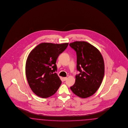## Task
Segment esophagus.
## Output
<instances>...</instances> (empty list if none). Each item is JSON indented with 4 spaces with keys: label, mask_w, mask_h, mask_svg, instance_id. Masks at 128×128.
Instances as JSON below:
<instances>
[{
    "label": "esophagus",
    "mask_w": 128,
    "mask_h": 128,
    "mask_svg": "<svg viewBox=\"0 0 128 128\" xmlns=\"http://www.w3.org/2000/svg\"><path fill=\"white\" fill-rule=\"evenodd\" d=\"M67 78H67L66 77H64V78H63V80H64V81L66 80H67Z\"/></svg>",
    "instance_id": "34e87169"
}]
</instances>
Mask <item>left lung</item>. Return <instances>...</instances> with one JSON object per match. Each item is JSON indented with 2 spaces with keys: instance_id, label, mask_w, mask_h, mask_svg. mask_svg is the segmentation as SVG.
<instances>
[{
  "instance_id": "left-lung-1",
  "label": "left lung",
  "mask_w": 128,
  "mask_h": 128,
  "mask_svg": "<svg viewBox=\"0 0 128 128\" xmlns=\"http://www.w3.org/2000/svg\"><path fill=\"white\" fill-rule=\"evenodd\" d=\"M70 46L77 53V68L72 92L82 98L93 95L100 88L104 76L105 66L102 55L95 46L86 41H75Z\"/></svg>"
}]
</instances>
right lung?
<instances>
[{
	"label": "right lung",
	"instance_id": "add662e5",
	"mask_svg": "<svg viewBox=\"0 0 128 128\" xmlns=\"http://www.w3.org/2000/svg\"><path fill=\"white\" fill-rule=\"evenodd\" d=\"M68 43H41L30 53L26 60L25 72L28 85L36 95L42 98L54 95L62 81L55 72L59 55Z\"/></svg>",
	"mask_w": 128,
	"mask_h": 128
}]
</instances>
